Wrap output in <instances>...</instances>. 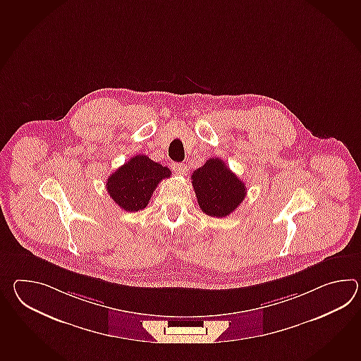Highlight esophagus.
Here are the masks:
<instances>
[{
	"label": "esophagus",
	"instance_id": "1",
	"mask_svg": "<svg viewBox=\"0 0 361 361\" xmlns=\"http://www.w3.org/2000/svg\"><path fill=\"white\" fill-rule=\"evenodd\" d=\"M171 169H173L177 175H185L186 173V166L184 163H172Z\"/></svg>",
	"mask_w": 361,
	"mask_h": 361
}]
</instances>
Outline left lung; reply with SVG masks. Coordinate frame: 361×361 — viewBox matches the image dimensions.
Listing matches in <instances>:
<instances>
[{
    "label": "left lung",
    "instance_id": "1",
    "mask_svg": "<svg viewBox=\"0 0 361 361\" xmlns=\"http://www.w3.org/2000/svg\"><path fill=\"white\" fill-rule=\"evenodd\" d=\"M202 211L214 217L229 216L246 197V185L219 158H211L192 175Z\"/></svg>",
    "mask_w": 361,
    "mask_h": 361
}]
</instances>
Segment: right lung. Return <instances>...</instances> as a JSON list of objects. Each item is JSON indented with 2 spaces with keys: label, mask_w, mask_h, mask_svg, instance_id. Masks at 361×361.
<instances>
[{
  "label": "right lung",
  "mask_w": 361,
  "mask_h": 361,
  "mask_svg": "<svg viewBox=\"0 0 361 361\" xmlns=\"http://www.w3.org/2000/svg\"><path fill=\"white\" fill-rule=\"evenodd\" d=\"M171 169L146 155H135L107 178L106 189L112 200L124 211L137 212L150 202L152 192Z\"/></svg>",
  "instance_id": "right-lung-1"
}]
</instances>
